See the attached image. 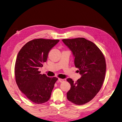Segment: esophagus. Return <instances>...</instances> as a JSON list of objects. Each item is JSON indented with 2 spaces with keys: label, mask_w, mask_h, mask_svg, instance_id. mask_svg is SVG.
<instances>
[{
  "label": "esophagus",
  "mask_w": 122,
  "mask_h": 122,
  "mask_svg": "<svg viewBox=\"0 0 122 122\" xmlns=\"http://www.w3.org/2000/svg\"><path fill=\"white\" fill-rule=\"evenodd\" d=\"M58 81L60 83H62L64 81V79H61V78H58Z\"/></svg>",
  "instance_id": "esophagus-1"
}]
</instances>
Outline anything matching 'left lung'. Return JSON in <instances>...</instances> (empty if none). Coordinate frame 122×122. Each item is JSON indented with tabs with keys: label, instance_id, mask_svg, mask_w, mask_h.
<instances>
[{
	"label": "left lung",
	"instance_id": "8db88e82",
	"mask_svg": "<svg viewBox=\"0 0 122 122\" xmlns=\"http://www.w3.org/2000/svg\"><path fill=\"white\" fill-rule=\"evenodd\" d=\"M62 41L72 51L75 66L81 75L75 82L67 79L71 85L67 99L77 105L85 104L96 96L103 85L106 71L104 55L94 43L84 38L64 39Z\"/></svg>",
	"mask_w": 122,
	"mask_h": 122
}]
</instances>
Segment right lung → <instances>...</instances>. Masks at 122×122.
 I'll list each match as a JSON object with an SVG mask.
<instances>
[{
	"label": "right lung",
	"instance_id": "add662e5",
	"mask_svg": "<svg viewBox=\"0 0 122 122\" xmlns=\"http://www.w3.org/2000/svg\"><path fill=\"white\" fill-rule=\"evenodd\" d=\"M59 40L36 39L21 48L16 57L15 74L19 89L30 101L37 104L47 102L58 78L40 74L39 68L47 60L50 50Z\"/></svg>",
	"mask_w": 122,
	"mask_h": 122
}]
</instances>
